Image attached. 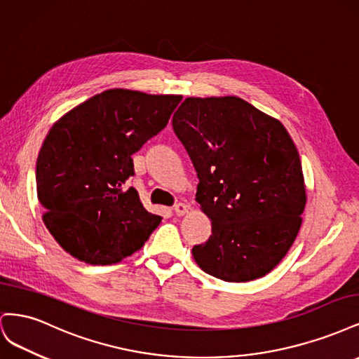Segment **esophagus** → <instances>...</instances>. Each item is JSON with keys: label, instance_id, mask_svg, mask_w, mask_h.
Segmentation results:
<instances>
[{"label": "esophagus", "instance_id": "obj_1", "mask_svg": "<svg viewBox=\"0 0 359 359\" xmlns=\"http://www.w3.org/2000/svg\"><path fill=\"white\" fill-rule=\"evenodd\" d=\"M173 210H175V214L177 215H186L189 211H190V206L187 203H177L175 206H173Z\"/></svg>", "mask_w": 359, "mask_h": 359}]
</instances>
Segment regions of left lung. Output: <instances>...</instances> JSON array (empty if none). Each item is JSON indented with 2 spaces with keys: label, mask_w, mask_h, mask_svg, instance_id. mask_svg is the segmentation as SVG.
Segmentation results:
<instances>
[{
  "label": "left lung",
  "mask_w": 359,
  "mask_h": 359,
  "mask_svg": "<svg viewBox=\"0 0 359 359\" xmlns=\"http://www.w3.org/2000/svg\"><path fill=\"white\" fill-rule=\"evenodd\" d=\"M172 126L198 172L196 201L212 226L210 240L191 250L196 264L231 283L266 276L295 241L307 203L287 130L235 95L187 97Z\"/></svg>",
  "instance_id": "obj_1"
}]
</instances>
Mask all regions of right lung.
<instances>
[{"label":"right lung","mask_w":359,"mask_h":359,"mask_svg":"<svg viewBox=\"0 0 359 359\" xmlns=\"http://www.w3.org/2000/svg\"><path fill=\"white\" fill-rule=\"evenodd\" d=\"M181 99L112 88L53 123L37 157V198L48 231L69 255L118 264L160 224L126 181L135 173L132 156L166 127Z\"/></svg>","instance_id":"add662e5"}]
</instances>
